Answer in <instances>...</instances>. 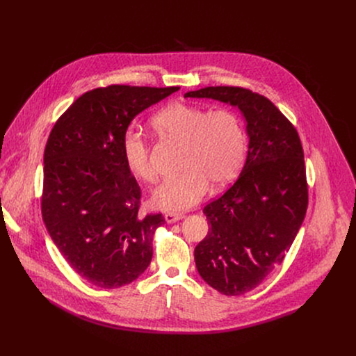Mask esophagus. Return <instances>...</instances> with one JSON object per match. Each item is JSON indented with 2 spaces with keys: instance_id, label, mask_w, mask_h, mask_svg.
Returning a JSON list of instances; mask_svg holds the SVG:
<instances>
[{
  "instance_id": "obj_1",
  "label": "esophagus",
  "mask_w": 356,
  "mask_h": 356,
  "mask_svg": "<svg viewBox=\"0 0 356 356\" xmlns=\"http://www.w3.org/2000/svg\"><path fill=\"white\" fill-rule=\"evenodd\" d=\"M183 218H184V214H176V213H168V214H165V220H166V222H169V224L177 222V221H180V220H183Z\"/></svg>"
}]
</instances>
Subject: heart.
I'll list each match as a JSON object with an SVG mask.
<instances>
[{
	"label": "heart",
	"mask_w": 356,
	"mask_h": 356,
	"mask_svg": "<svg viewBox=\"0 0 356 356\" xmlns=\"http://www.w3.org/2000/svg\"><path fill=\"white\" fill-rule=\"evenodd\" d=\"M154 128L183 143L180 176L162 181L150 195L152 206L168 213L186 211L201 201L210 183L222 187L239 173L246 152L241 118L229 108L173 103L152 118ZM121 154L128 172L140 181H154L146 139L134 129L121 138Z\"/></svg>",
	"instance_id": "obj_1"
}]
</instances>
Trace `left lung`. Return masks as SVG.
<instances>
[{
  "label": "left lung",
  "instance_id": "obj_1",
  "mask_svg": "<svg viewBox=\"0 0 356 356\" xmlns=\"http://www.w3.org/2000/svg\"><path fill=\"white\" fill-rule=\"evenodd\" d=\"M184 98H211L236 107L246 124L245 165L235 183L202 210L210 229L194 249L204 282L225 296H239L282 264L306 217L301 142L272 101L250 90L206 87Z\"/></svg>",
  "mask_w": 356,
  "mask_h": 356
}]
</instances>
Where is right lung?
<instances>
[{
    "label": "right lung",
    "mask_w": 356,
    "mask_h": 356,
    "mask_svg": "<svg viewBox=\"0 0 356 356\" xmlns=\"http://www.w3.org/2000/svg\"><path fill=\"white\" fill-rule=\"evenodd\" d=\"M179 87L108 86L84 92L58 120L43 155L42 217L63 258L84 280L117 289L154 255L162 214L142 217L140 188L121 138L132 120Z\"/></svg>",
    "instance_id": "add662e5"
}]
</instances>
